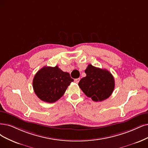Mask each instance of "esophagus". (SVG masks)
Masks as SVG:
<instances>
[{
	"label": "esophagus",
	"mask_w": 148,
	"mask_h": 148,
	"mask_svg": "<svg viewBox=\"0 0 148 148\" xmlns=\"http://www.w3.org/2000/svg\"><path fill=\"white\" fill-rule=\"evenodd\" d=\"M80 80V78H78V79H75L74 80V82H75L76 84H78V83L79 82Z\"/></svg>",
	"instance_id": "34e87169"
}]
</instances>
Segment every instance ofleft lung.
<instances>
[{
    "instance_id": "obj_1",
    "label": "left lung",
    "mask_w": 148,
    "mask_h": 148,
    "mask_svg": "<svg viewBox=\"0 0 148 148\" xmlns=\"http://www.w3.org/2000/svg\"><path fill=\"white\" fill-rule=\"evenodd\" d=\"M85 73L86 77L80 80L79 86L87 97L95 102H101L111 96L114 88V80L108 71L90 64Z\"/></svg>"
}]
</instances>
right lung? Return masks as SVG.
<instances>
[{
  "label": "right lung",
  "instance_id": "obj_1",
  "mask_svg": "<svg viewBox=\"0 0 148 148\" xmlns=\"http://www.w3.org/2000/svg\"><path fill=\"white\" fill-rule=\"evenodd\" d=\"M74 80L68 73L63 72L58 66H45L38 71L33 80L36 95L46 102L53 103L63 96Z\"/></svg>",
  "mask_w": 148,
  "mask_h": 148
}]
</instances>
